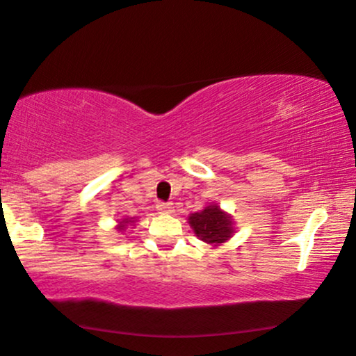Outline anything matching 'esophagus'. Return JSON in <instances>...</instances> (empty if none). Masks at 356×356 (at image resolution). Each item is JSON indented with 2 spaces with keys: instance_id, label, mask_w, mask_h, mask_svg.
I'll return each instance as SVG.
<instances>
[{
  "instance_id": "1",
  "label": "esophagus",
  "mask_w": 356,
  "mask_h": 356,
  "mask_svg": "<svg viewBox=\"0 0 356 356\" xmlns=\"http://www.w3.org/2000/svg\"><path fill=\"white\" fill-rule=\"evenodd\" d=\"M156 209L159 213H172L174 211V204L172 203H164V202H159L156 204Z\"/></svg>"
}]
</instances>
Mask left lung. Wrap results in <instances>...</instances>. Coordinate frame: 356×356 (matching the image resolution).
<instances>
[{
	"label": "left lung",
	"mask_w": 356,
	"mask_h": 356,
	"mask_svg": "<svg viewBox=\"0 0 356 356\" xmlns=\"http://www.w3.org/2000/svg\"><path fill=\"white\" fill-rule=\"evenodd\" d=\"M195 234L207 243H222L232 235V221L216 204L207 207L202 213H195L188 218Z\"/></svg>",
	"instance_id": "1"
}]
</instances>
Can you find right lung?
I'll list each match as a JSON object with an SVG mask.
<instances>
[{"mask_svg":"<svg viewBox=\"0 0 356 356\" xmlns=\"http://www.w3.org/2000/svg\"><path fill=\"white\" fill-rule=\"evenodd\" d=\"M126 222H127V221H122L121 226H119V229H124V224H126Z\"/></svg>","mask_w":356,"mask_h":356,"instance_id":"add662e5","label":"right lung"}]
</instances>
